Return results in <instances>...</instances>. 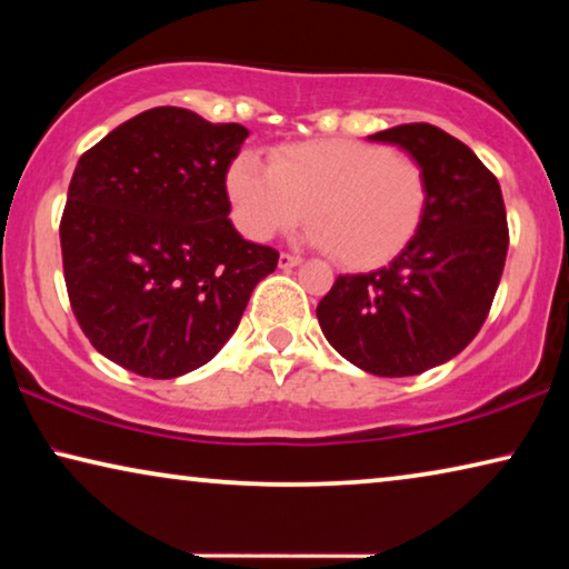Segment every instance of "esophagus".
<instances>
[{"instance_id":"obj_1","label":"esophagus","mask_w":569,"mask_h":569,"mask_svg":"<svg viewBox=\"0 0 569 569\" xmlns=\"http://www.w3.org/2000/svg\"><path fill=\"white\" fill-rule=\"evenodd\" d=\"M300 263H302L300 256H292V253L279 256V269H295V267H300Z\"/></svg>"}]
</instances>
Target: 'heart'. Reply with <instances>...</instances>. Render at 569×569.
Here are the masks:
<instances>
[{
	"mask_svg": "<svg viewBox=\"0 0 569 569\" xmlns=\"http://www.w3.org/2000/svg\"><path fill=\"white\" fill-rule=\"evenodd\" d=\"M236 222L256 243L310 220V243L349 269L399 256L427 212V178L417 160L357 139H316L271 152V166L243 152L228 170Z\"/></svg>",
	"mask_w": 569,
	"mask_h": 569,
	"instance_id": "obj_1",
	"label": "heart"
}]
</instances>
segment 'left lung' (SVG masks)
<instances>
[{
    "mask_svg": "<svg viewBox=\"0 0 569 569\" xmlns=\"http://www.w3.org/2000/svg\"><path fill=\"white\" fill-rule=\"evenodd\" d=\"M368 139L401 147L425 170V220L386 267L339 277L316 316L329 345L360 370L419 376L479 333L508 256V217L497 178L448 131L403 123Z\"/></svg>",
    "mask_w": 569,
    "mask_h": 569,
    "instance_id": "8db88e82",
    "label": "left lung"
}]
</instances>
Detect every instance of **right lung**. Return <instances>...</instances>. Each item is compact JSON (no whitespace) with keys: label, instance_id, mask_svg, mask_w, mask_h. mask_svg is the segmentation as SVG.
Wrapping results in <instances>:
<instances>
[{"label":"right lung","instance_id":"1","mask_svg":"<svg viewBox=\"0 0 569 569\" xmlns=\"http://www.w3.org/2000/svg\"><path fill=\"white\" fill-rule=\"evenodd\" d=\"M248 129L160 106L77 162L61 217L72 310L108 360L144 378L201 368L236 333L279 253L230 222L224 189Z\"/></svg>","mask_w":569,"mask_h":569}]
</instances>
